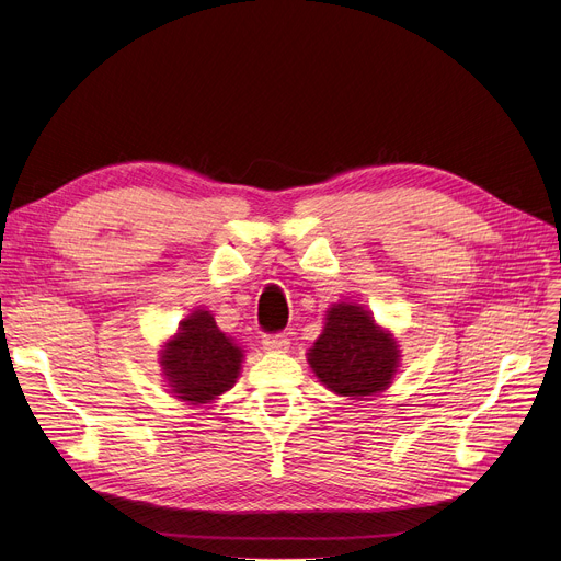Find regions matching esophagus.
<instances>
[{"instance_id":"1","label":"esophagus","mask_w":561,"mask_h":561,"mask_svg":"<svg viewBox=\"0 0 561 561\" xmlns=\"http://www.w3.org/2000/svg\"><path fill=\"white\" fill-rule=\"evenodd\" d=\"M263 350L265 352H286L288 350V339L284 334H268L263 336Z\"/></svg>"}]
</instances>
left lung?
I'll return each instance as SVG.
<instances>
[{
    "instance_id": "left-lung-1",
    "label": "left lung",
    "mask_w": 561,
    "mask_h": 561,
    "mask_svg": "<svg viewBox=\"0 0 561 561\" xmlns=\"http://www.w3.org/2000/svg\"><path fill=\"white\" fill-rule=\"evenodd\" d=\"M322 332L307 350V362L328 391L366 400L387 391L400 370V343L357 302H334L322 318Z\"/></svg>"
}]
</instances>
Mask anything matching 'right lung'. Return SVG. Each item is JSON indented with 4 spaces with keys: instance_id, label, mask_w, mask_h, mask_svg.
<instances>
[{
    "instance_id": "1",
    "label": "right lung",
    "mask_w": 561,
    "mask_h": 561,
    "mask_svg": "<svg viewBox=\"0 0 561 561\" xmlns=\"http://www.w3.org/2000/svg\"><path fill=\"white\" fill-rule=\"evenodd\" d=\"M245 350L227 336L211 311L195 309L159 352L168 391L186 404L209 407L233 389L243 370Z\"/></svg>"
}]
</instances>
